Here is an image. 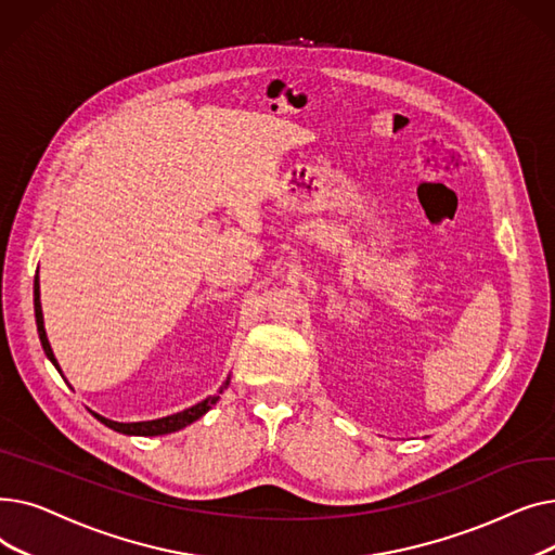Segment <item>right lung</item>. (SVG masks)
I'll list each match as a JSON object with an SVG mask.
<instances>
[{
  "mask_svg": "<svg viewBox=\"0 0 555 555\" xmlns=\"http://www.w3.org/2000/svg\"><path fill=\"white\" fill-rule=\"evenodd\" d=\"M34 308H36V324H38V335H40V341H42V348L47 358L53 362V366L61 371V366H57V360L51 351V344L47 339V331H44V319H42V306H40V279L36 274V283H34ZM229 385V377L227 383L220 387L218 393H222V389H227ZM220 396H209L204 398L202 402L189 406V410L184 412H178V414H170V416H164V418H157V421H141V423H116V421H109V418H103L99 414H94L103 425H107L109 429L114 431H121V434H130V436H162V434H170V431H178L191 423H195L197 418H202L204 414H207L211 406L218 402Z\"/></svg>",
  "mask_w": 555,
  "mask_h": 555,
  "instance_id": "add662e5",
  "label": "right lung"
}]
</instances>
